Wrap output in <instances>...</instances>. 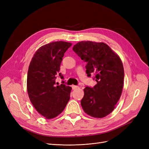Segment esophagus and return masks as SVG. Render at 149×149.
Segmentation results:
<instances>
[{"instance_id": "34e87169", "label": "esophagus", "mask_w": 149, "mask_h": 149, "mask_svg": "<svg viewBox=\"0 0 149 149\" xmlns=\"http://www.w3.org/2000/svg\"><path fill=\"white\" fill-rule=\"evenodd\" d=\"M72 88H73V89H76L78 88V86H75V85H72Z\"/></svg>"}]
</instances>
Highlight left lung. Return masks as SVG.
Listing matches in <instances>:
<instances>
[{
	"label": "left lung",
	"mask_w": 149,
	"mask_h": 149,
	"mask_svg": "<svg viewBox=\"0 0 149 149\" xmlns=\"http://www.w3.org/2000/svg\"><path fill=\"white\" fill-rule=\"evenodd\" d=\"M73 51L86 62L88 77L96 74L97 84L84 89L81 104L84 112L95 118L109 115L116 107L124 86V71L120 57L103 42L82 41L74 45Z\"/></svg>",
	"instance_id": "8db88e82"
}]
</instances>
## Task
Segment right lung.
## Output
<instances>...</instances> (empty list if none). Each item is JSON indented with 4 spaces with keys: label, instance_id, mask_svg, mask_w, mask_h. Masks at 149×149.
I'll return each instance as SVG.
<instances>
[{
    "label": "right lung",
    "instance_id": "right-lung-1",
    "mask_svg": "<svg viewBox=\"0 0 149 149\" xmlns=\"http://www.w3.org/2000/svg\"><path fill=\"white\" fill-rule=\"evenodd\" d=\"M71 45L63 41L49 43L40 47L30 61L26 80L29 97L35 109L47 119L60 114L70 100L71 87L56 86L55 79L62 58ZM59 76L63 78L61 73Z\"/></svg>",
    "mask_w": 149,
    "mask_h": 149
}]
</instances>
